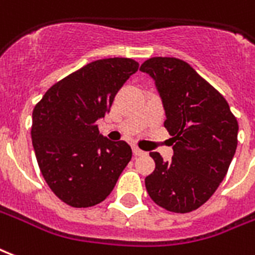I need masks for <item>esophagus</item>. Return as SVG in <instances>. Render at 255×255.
Masks as SVG:
<instances>
[{"label":"esophagus","mask_w":255,"mask_h":255,"mask_svg":"<svg viewBox=\"0 0 255 255\" xmlns=\"http://www.w3.org/2000/svg\"><path fill=\"white\" fill-rule=\"evenodd\" d=\"M132 151H133V155H136V156L143 155V154H144V151H142L139 147H132Z\"/></svg>","instance_id":"obj_1"}]
</instances>
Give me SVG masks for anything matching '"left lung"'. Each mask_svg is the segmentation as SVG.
Returning a JSON list of instances; mask_svg holds the SVG:
<instances>
[{"label": "left lung", "instance_id": "obj_1", "mask_svg": "<svg viewBox=\"0 0 255 255\" xmlns=\"http://www.w3.org/2000/svg\"><path fill=\"white\" fill-rule=\"evenodd\" d=\"M140 70L155 80L166 112L173 158L150 152L155 169L144 184L162 208L188 214L208 201L223 181L238 144V122L222 94L184 60L147 59Z\"/></svg>", "mask_w": 255, "mask_h": 255}]
</instances>
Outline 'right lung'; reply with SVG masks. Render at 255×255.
<instances>
[{
  "mask_svg": "<svg viewBox=\"0 0 255 255\" xmlns=\"http://www.w3.org/2000/svg\"><path fill=\"white\" fill-rule=\"evenodd\" d=\"M137 67L129 58L94 60L52 85L35 105L31 136L37 165L65 204L86 208L104 201L131 161L128 143L100 136L96 122Z\"/></svg>",
  "mask_w": 255,
  "mask_h": 255,
  "instance_id": "1",
  "label": "right lung"
}]
</instances>
